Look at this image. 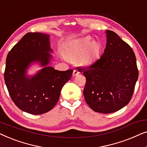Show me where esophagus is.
Instances as JSON below:
<instances>
[{
	"label": "esophagus",
	"instance_id": "obj_1",
	"mask_svg": "<svg viewBox=\"0 0 147 147\" xmlns=\"http://www.w3.org/2000/svg\"><path fill=\"white\" fill-rule=\"evenodd\" d=\"M80 74V72L78 71V70H76V69H74V71H73V76L74 77V76H77V75H78V74Z\"/></svg>",
	"mask_w": 147,
	"mask_h": 147
}]
</instances>
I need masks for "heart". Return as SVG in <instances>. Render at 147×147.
Wrapping results in <instances>:
<instances>
[{
	"label": "heart",
	"mask_w": 147,
	"mask_h": 147,
	"mask_svg": "<svg viewBox=\"0 0 147 147\" xmlns=\"http://www.w3.org/2000/svg\"><path fill=\"white\" fill-rule=\"evenodd\" d=\"M99 45L92 41L90 37H86L69 43L65 48L64 57L70 62L78 61L82 67L93 63L99 53Z\"/></svg>",
	"instance_id": "heart-1"
}]
</instances>
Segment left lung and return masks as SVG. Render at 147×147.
<instances>
[{
    "label": "left lung",
    "mask_w": 147,
    "mask_h": 147,
    "mask_svg": "<svg viewBox=\"0 0 147 147\" xmlns=\"http://www.w3.org/2000/svg\"><path fill=\"white\" fill-rule=\"evenodd\" d=\"M106 49L88 67H79L86 78L84 95L94 111L108 114L127 105L133 94L138 71L133 50L114 32L106 30Z\"/></svg>",
    "instance_id": "1"
}]
</instances>
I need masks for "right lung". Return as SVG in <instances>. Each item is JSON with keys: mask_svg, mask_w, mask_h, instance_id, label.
<instances>
[{"mask_svg": "<svg viewBox=\"0 0 147 147\" xmlns=\"http://www.w3.org/2000/svg\"><path fill=\"white\" fill-rule=\"evenodd\" d=\"M49 35L28 33L8 53L4 78L11 99L19 109L31 114L51 110L61 90L71 79L73 70L58 71L49 63L53 59ZM39 63L42 69L33 76L27 69Z\"/></svg>", "mask_w": 147, "mask_h": 147, "instance_id": "right-lung-1", "label": "right lung"}]
</instances>
